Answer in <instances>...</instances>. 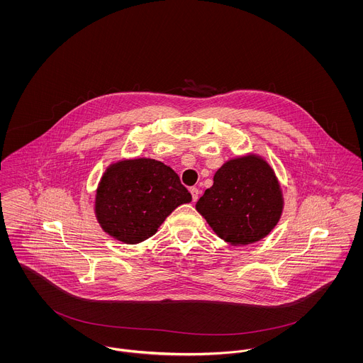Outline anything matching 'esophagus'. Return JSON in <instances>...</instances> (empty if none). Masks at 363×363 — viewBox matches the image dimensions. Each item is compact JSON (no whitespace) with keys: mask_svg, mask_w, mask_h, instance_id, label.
Segmentation results:
<instances>
[{"mask_svg":"<svg viewBox=\"0 0 363 363\" xmlns=\"http://www.w3.org/2000/svg\"><path fill=\"white\" fill-rule=\"evenodd\" d=\"M189 192H191V195H192V200L196 201V200L199 199V194H200V191H199L196 186H192V188L189 189Z\"/></svg>","mask_w":363,"mask_h":363,"instance_id":"esophagus-1","label":"esophagus"}]
</instances>
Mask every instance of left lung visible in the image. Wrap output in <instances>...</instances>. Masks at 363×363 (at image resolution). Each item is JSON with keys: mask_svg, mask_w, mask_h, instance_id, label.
Masks as SVG:
<instances>
[{"mask_svg": "<svg viewBox=\"0 0 363 363\" xmlns=\"http://www.w3.org/2000/svg\"><path fill=\"white\" fill-rule=\"evenodd\" d=\"M283 200L272 168L249 156L225 163L196 203L213 230L230 245H249L278 223Z\"/></svg>", "mask_w": 363, "mask_h": 363, "instance_id": "left-lung-1", "label": "left lung"}]
</instances>
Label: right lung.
Segmentation results:
<instances>
[{"label": "right lung", "mask_w": 363, "mask_h": 363, "mask_svg": "<svg viewBox=\"0 0 363 363\" xmlns=\"http://www.w3.org/2000/svg\"><path fill=\"white\" fill-rule=\"evenodd\" d=\"M192 196L172 168L152 159L116 163L96 192V217L111 236L124 243L150 238L178 206Z\"/></svg>", "instance_id": "right-lung-1"}]
</instances>
